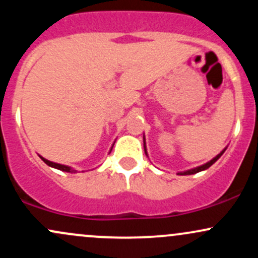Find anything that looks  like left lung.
<instances>
[{
    "label": "left lung",
    "instance_id": "8db88e82",
    "mask_svg": "<svg viewBox=\"0 0 258 258\" xmlns=\"http://www.w3.org/2000/svg\"><path fill=\"white\" fill-rule=\"evenodd\" d=\"M226 150V149H224ZM224 150H222V152L218 154L217 156H216V158H214L211 160V161H209L207 162V164H205V165H203V166H199V167H197V168H191V170H188V171H184V172H179L178 174H194V173H198V172H200V171H204V170H206V168H209L210 166H211V165H214L216 161H217L218 159L221 158L222 156V154L224 153ZM144 152H146V154H147V149H146V142H144Z\"/></svg>",
    "mask_w": 258,
    "mask_h": 258
}]
</instances>
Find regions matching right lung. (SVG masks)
Wrapping results in <instances>:
<instances>
[{"instance_id":"1","label":"right lung","mask_w":258,"mask_h":258,"mask_svg":"<svg viewBox=\"0 0 258 258\" xmlns=\"http://www.w3.org/2000/svg\"><path fill=\"white\" fill-rule=\"evenodd\" d=\"M111 149H112V148H111ZM40 158L43 160V162H44V164H47V165H48V166H51V167H54V168H57V170L64 171V172H76V170H73L72 167H69V166H65V165H60V164H55V162H52V161H49V160L44 159V158H42V156H40Z\"/></svg>"}]
</instances>
